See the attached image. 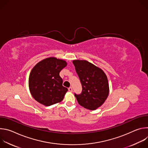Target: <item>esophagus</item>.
<instances>
[{
  "mask_svg": "<svg viewBox=\"0 0 148 148\" xmlns=\"http://www.w3.org/2000/svg\"><path fill=\"white\" fill-rule=\"evenodd\" d=\"M69 91L70 92H72V91H73V88L71 87H69Z\"/></svg>",
  "mask_w": 148,
  "mask_h": 148,
  "instance_id": "esophagus-1",
  "label": "esophagus"
}]
</instances>
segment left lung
<instances>
[{
	"mask_svg": "<svg viewBox=\"0 0 148 148\" xmlns=\"http://www.w3.org/2000/svg\"><path fill=\"white\" fill-rule=\"evenodd\" d=\"M82 85V92L74 95L81 106L90 110L101 107L109 94V84L104 72L86 60L73 61Z\"/></svg>",
	"mask_w": 148,
	"mask_h": 148,
	"instance_id": "left-lung-1",
	"label": "left lung"
}]
</instances>
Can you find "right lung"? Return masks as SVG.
<instances>
[{
  "label": "right lung",
  "instance_id": "1",
  "mask_svg": "<svg viewBox=\"0 0 148 148\" xmlns=\"http://www.w3.org/2000/svg\"><path fill=\"white\" fill-rule=\"evenodd\" d=\"M67 66L66 61L49 57L41 60L32 70L29 86L34 99L45 106L60 102L68 89L62 86L59 74Z\"/></svg>",
  "mask_w": 148,
  "mask_h": 148
}]
</instances>
